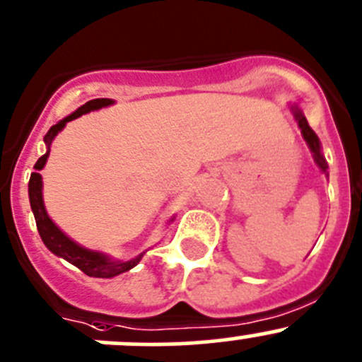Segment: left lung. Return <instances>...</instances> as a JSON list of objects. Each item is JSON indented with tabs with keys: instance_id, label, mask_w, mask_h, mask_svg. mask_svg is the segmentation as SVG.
Wrapping results in <instances>:
<instances>
[{
	"instance_id": "8db88e82",
	"label": "left lung",
	"mask_w": 362,
	"mask_h": 362,
	"mask_svg": "<svg viewBox=\"0 0 362 362\" xmlns=\"http://www.w3.org/2000/svg\"><path fill=\"white\" fill-rule=\"evenodd\" d=\"M296 118H297V122H299L300 132H303V136H304V139H306L308 146H310L311 152H313L315 160H317L318 166L322 168V171H327V163H325V159L322 157V153H320V141H318L317 134H315L313 129L308 125L306 118H304V115L300 113L299 110H296Z\"/></svg>"
}]
</instances>
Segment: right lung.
<instances>
[{"instance_id": "add662e5", "label": "right lung", "mask_w": 362, "mask_h": 362, "mask_svg": "<svg viewBox=\"0 0 362 362\" xmlns=\"http://www.w3.org/2000/svg\"><path fill=\"white\" fill-rule=\"evenodd\" d=\"M113 104L111 99H93L90 103H86L84 106H81L79 110L74 111L72 115H69L66 118H63L62 122H58L56 125H52L49 129V132L45 134L44 141L47 145V148L51 150V143L54 139V136L62 131L66 125V122L76 120L77 117L84 113H90L93 110H100V107H106ZM49 150L37 160L35 164V170L40 171L44 168L45 160L49 157ZM31 173L30 177V185H28V191H30V203L31 210L35 214V221H37L38 233H40L42 240L47 245L49 251H52L54 255L62 256L66 262H70L72 265H76L77 269H81L86 276H92V278H113V276L122 274V272H127L129 269L136 267L139 263V259L143 258V252L139 256H136L134 259H129V262H113V259L106 258L104 255L95 251H90V249H84L81 245H77L76 242L70 240L51 219H49L47 212H45L44 202H42V177L40 173Z\"/></svg>"}]
</instances>
